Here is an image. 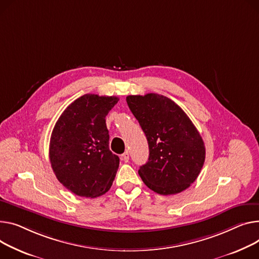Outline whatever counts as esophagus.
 <instances>
[{"label":"esophagus","mask_w":259,"mask_h":259,"mask_svg":"<svg viewBox=\"0 0 259 259\" xmlns=\"http://www.w3.org/2000/svg\"><path fill=\"white\" fill-rule=\"evenodd\" d=\"M120 159H122V160L125 161V162H128V161H129V153H128V152H125L124 154L120 155Z\"/></svg>","instance_id":"esophagus-1"}]
</instances>
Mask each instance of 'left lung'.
Masks as SVG:
<instances>
[{
    "mask_svg": "<svg viewBox=\"0 0 259 259\" xmlns=\"http://www.w3.org/2000/svg\"><path fill=\"white\" fill-rule=\"evenodd\" d=\"M126 101L149 145L148 162L139 169L144 183L163 196L185 191L196 181L205 161L199 131L176 103L164 96H128Z\"/></svg>",
    "mask_w": 259,
    "mask_h": 259,
    "instance_id": "left-lung-1",
    "label": "left lung"
}]
</instances>
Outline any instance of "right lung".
I'll list each match as a JSON object with an SVG mask.
<instances>
[{"label": "right lung", "mask_w": 259, "mask_h": 259, "mask_svg": "<svg viewBox=\"0 0 259 259\" xmlns=\"http://www.w3.org/2000/svg\"><path fill=\"white\" fill-rule=\"evenodd\" d=\"M117 97L84 95L62 112L52 131L50 161L58 181L77 196L109 191L119 164L109 150L106 115Z\"/></svg>", "instance_id": "obj_1"}]
</instances>
